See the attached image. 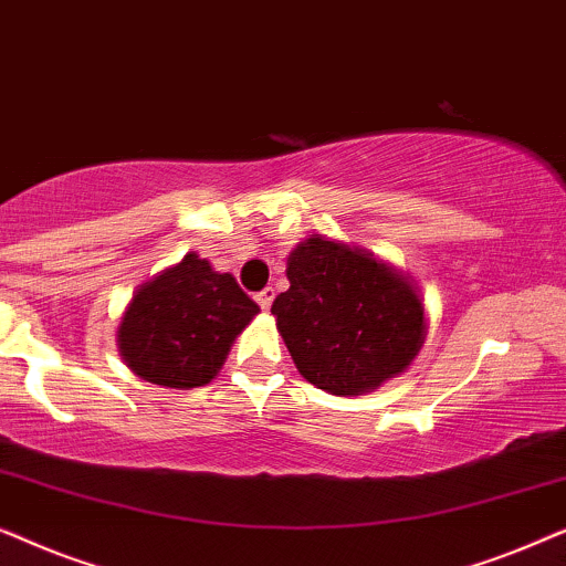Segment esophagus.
<instances>
[{
    "mask_svg": "<svg viewBox=\"0 0 566 566\" xmlns=\"http://www.w3.org/2000/svg\"><path fill=\"white\" fill-rule=\"evenodd\" d=\"M254 298H258L260 308H270V304H273V298H275V289H270L268 285V289H262Z\"/></svg>",
    "mask_w": 566,
    "mask_h": 566,
    "instance_id": "obj_1",
    "label": "esophagus"
}]
</instances>
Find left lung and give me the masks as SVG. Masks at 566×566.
Segmentation results:
<instances>
[{
	"instance_id": "left-lung-1",
	"label": "left lung",
	"mask_w": 566,
	"mask_h": 566,
	"mask_svg": "<svg viewBox=\"0 0 566 566\" xmlns=\"http://www.w3.org/2000/svg\"><path fill=\"white\" fill-rule=\"evenodd\" d=\"M285 275L291 289L270 312L298 374L316 389H376L422 347L420 293L370 254L312 237L289 254Z\"/></svg>"
}]
</instances>
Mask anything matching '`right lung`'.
<instances>
[{
  "instance_id": "right-lung-1",
  "label": "right lung",
  "mask_w": 566,
  "mask_h": 566,
  "mask_svg": "<svg viewBox=\"0 0 566 566\" xmlns=\"http://www.w3.org/2000/svg\"><path fill=\"white\" fill-rule=\"evenodd\" d=\"M258 312L234 277L190 252L136 291L118 329L120 355L149 384L203 386Z\"/></svg>"
}]
</instances>
